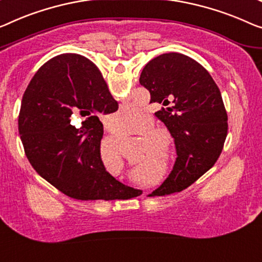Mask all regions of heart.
<instances>
[{"label": "heart", "instance_id": "1", "mask_svg": "<svg viewBox=\"0 0 262 262\" xmlns=\"http://www.w3.org/2000/svg\"><path fill=\"white\" fill-rule=\"evenodd\" d=\"M140 111L135 109H123L113 116L112 119V128L115 134V139L120 141L128 135L134 134L138 130L141 134L140 140V147H141V153L146 154H156L161 153V155H167L171 146V138L168 132L165 129H153L155 122L153 118L149 115H144ZM104 155H113L115 160L120 161L121 156L116 149H113L111 144H107L102 149ZM143 167H141V169Z\"/></svg>", "mask_w": 262, "mask_h": 262}]
</instances>
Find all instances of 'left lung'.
Masks as SVG:
<instances>
[{
    "label": "left lung",
    "instance_id": "left-lung-1",
    "mask_svg": "<svg viewBox=\"0 0 262 262\" xmlns=\"http://www.w3.org/2000/svg\"><path fill=\"white\" fill-rule=\"evenodd\" d=\"M140 83L150 102L161 106L155 116L169 130L178 154L168 178L149 196L181 192L212 168L224 148L228 124L221 93L199 62L179 53L150 60Z\"/></svg>",
    "mask_w": 262,
    "mask_h": 262
}]
</instances>
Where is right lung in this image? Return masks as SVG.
Listing matches in <instances>:
<instances>
[{"label":"right lung","instance_id":"obj_1","mask_svg":"<svg viewBox=\"0 0 262 262\" xmlns=\"http://www.w3.org/2000/svg\"><path fill=\"white\" fill-rule=\"evenodd\" d=\"M100 70L87 57L62 54L37 70L22 97L18 130L33 168L76 200H127L142 194L108 173L101 159L100 114L118 111ZM74 115L86 118L81 128Z\"/></svg>","mask_w":262,"mask_h":262}]
</instances>
